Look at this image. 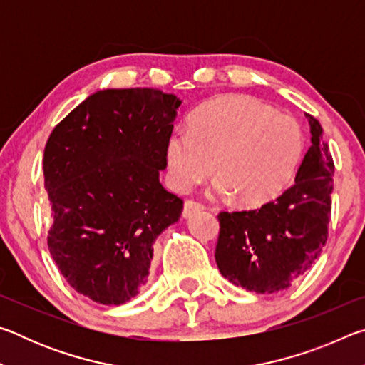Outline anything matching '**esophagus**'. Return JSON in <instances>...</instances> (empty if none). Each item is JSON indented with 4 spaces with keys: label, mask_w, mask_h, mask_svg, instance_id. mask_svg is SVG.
Returning a JSON list of instances; mask_svg holds the SVG:
<instances>
[{
    "label": "esophagus",
    "mask_w": 365,
    "mask_h": 365,
    "mask_svg": "<svg viewBox=\"0 0 365 365\" xmlns=\"http://www.w3.org/2000/svg\"><path fill=\"white\" fill-rule=\"evenodd\" d=\"M202 209H205V205H201V202H197V201H195V200H187L185 201V205H183V217H190L191 214H195V212H200V211H202Z\"/></svg>",
    "instance_id": "obj_1"
}]
</instances>
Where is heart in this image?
Here are the masks:
<instances>
[{
    "label": "heart",
    "mask_w": 365,
    "mask_h": 365,
    "mask_svg": "<svg viewBox=\"0 0 365 365\" xmlns=\"http://www.w3.org/2000/svg\"><path fill=\"white\" fill-rule=\"evenodd\" d=\"M304 151V133L293 115L275 113L251 96L214 98L195 110L188 130L165 143L172 185L187 191L212 174L215 193L243 206H261L283 191Z\"/></svg>",
    "instance_id": "1"
}]
</instances>
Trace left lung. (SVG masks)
Returning a JSON list of instances; mask_svg holds the SVG:
<instances>
[{
    "label": "left lung",
    "instance_id": "1",
    "mask_svg": "<svg viewBox=\"0 0 365 365\" xmlns=\"http://www.w3.org/2000/svg\"><path fill=\"white\" fill-rule=\"evenodd\" d=\"M294 185L259 209L220 212L215 262L233 285L270 294L292 287L322 252L331 212L333 158L317 119Z\"/></svg>",
    "mask_w": 365,
    "mask_h": 365
}]
</instances>
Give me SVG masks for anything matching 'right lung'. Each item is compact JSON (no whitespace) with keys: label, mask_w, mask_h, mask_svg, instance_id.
I'll use <instances>...</instances> for the list:
<instances>
[{"label":"right lung","mask_w":365,"mask_h":365,"mask_svg":"<svg viewBox=\"0 0 365 365\" xmlns=\"http://www.w3.org/2000/svg\"><path fill=\"white\" fill-rule=\"evenodd\" d=\"M180 104L154 88L100 90L49 135L48 248L67 283L91 301L119 306L137 296L154 242L180 217L183 201L159 182Z\"/></svg>","instance_id":"obj_1"}]
</instances>
